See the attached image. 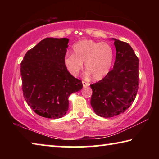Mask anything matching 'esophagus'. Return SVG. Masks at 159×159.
<instances>
[{"label":"esophagus","instance_id":"obj_1","mask_svg":"<svg viewBox=\"0 0 159 159\" xmlns=\"http://www.w3.org/2000/svg\"><path fill=\"white\" fill-rule=\"evenodd\" d=\"M82 83H83V88L88 87V86L90 85V83H88V82H85V81H84V80H83Z\"/></svg>","mask_w":159,"mask_h":159}]
</instances>
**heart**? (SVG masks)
Here are the masks:
<instances>
[{"label":"heart","instance_id":"1","mask_svg":"<svg viewBox=\"0 0 159 159\" xmlns=\"http://www.w3.org/2000/svg\"><path fill=\"white\" fill-rule=\"evenodd\" d=\"M74 54H67L64 64L74 76L83 69L85 62L88 74L95 80H100L109 74L114 61V50L105 42L83 40L73 46Z\"/></svg>","mask_w":159,"mask_h":159}]
</instances>
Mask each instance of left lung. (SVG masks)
Instances as JSON below:
<instances>
[{"mask_svg":"<svg viewBox=\"0 0 159 159\" xmlns=\"http://www.w3.org/2000/svg\"><path fill=\"white\" fill-rule=\"evenodd\" d=\"M116 50L109 74L90 85V104L97 115L111 118L124 112L133 103L138 90L139 60L128 43L113 39Z\"/></svg>","mask_w":159,"mask_h":159,"instance_id":"obj_1","label":"left lung"}]
</instances>
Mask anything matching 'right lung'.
<instances>
[{"instance_id":"1","label":"right lung","mask_w":159,"mask_h":159,"mask_svg":"<svg viewBox=\"0 0 159 159\" xmlns=\"http://www.w3.org/2000/svg\"><path fill=\"white\" fill-rule=\"evenodd\" d=\"M69 39L46 38L27 51L21 62L23 95L42 117L60 118L69 109V97L82 89V81L64 64Z\"/></svg>"}]
</instances>
